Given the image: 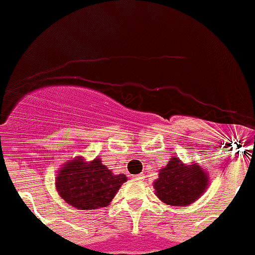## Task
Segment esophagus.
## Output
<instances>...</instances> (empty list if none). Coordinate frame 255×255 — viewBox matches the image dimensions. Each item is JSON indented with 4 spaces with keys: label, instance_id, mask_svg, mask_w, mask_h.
Masks as SVG:
<instances>
[{
    "label": "esophagus",
    "instance_id": "esophagus-1",
    "mask_svg": "<svg viewBox=\"0 0 255 255\" xmlns=\"http://www.w3.org/2000/svg\"><path fill=\"white\" fill-rule=\"evenodd\" d=\"M133 180H135V181H143L144 175H143V173H139V175H134V176H133Z\"/></svg>",
    "mask_w": 255,
    "mask_h": 255
}]
</instances>
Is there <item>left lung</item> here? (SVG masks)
<instances>
[{
    "mask_svg": "<svg viewBox=\"0 0 255 255\" xmlns=\"http://www.w3.org/2000/svg\"><path fill=\"white\" fill-rule=\"evenodd\" d=\"M208 175L197 163L186 166L172 157L160 171L153 184L156 195L163 203L172 206H187L199 199L208 187Z\"/></svg>",
    "mask_w": 255,
    "mask_h": 255,
    "instance_id": "obj_1",
    "label": "left lung"
}]
</instances>
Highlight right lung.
<instances>
[{
    "label": "right lung",
    "mask_w": 255,
    "mask_h": 255,
    "mask_svg": "<svg viewBox=\"0 0 255 255\" xmlns=\"http://www.w3.org/2000/svg\"><path fill=\"white\" fill-rule=\"evenodd\" d=\"M126 181V175H113L101 158L89 163L77 158L61 167L55 184L66 203L80 210H93L108 205Z\"/></svg>",
    "instance_id": "obj_1"
}]
</instances>
